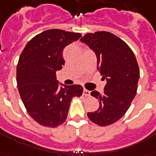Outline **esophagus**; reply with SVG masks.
<instances>
[{"label": "esophagus", "mask_w": 156, "mask_h": 156, "mask_svg": "<svg viewBox=\"0 0 156 156\" xmlns=\"http://www.w3.org/2000/svg\"><path fill=\"white\" fill-rule=\"evenodd\" d=\"M83 95L84 96H89L90 95V91L87 90L86 88L83 89Z\"/></svg>", "instance_id": "1"}]
</instances>
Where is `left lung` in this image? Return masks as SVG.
Returning a JSON list of instances; mask_svg holds the SVG:
<instances>
[{"instance_id": "left-lung-1", "label": "left lung", "mask_w": 156, "mask_h": 156, "mask_svg": "<svg viewBox=\"0 0 156 156\" xmlns=\"http://www.w3.org/2000/svg\"><path fill=\"white\" fill-rule=\"evenodd\" d=\"M96 53L98 70L107 79L101 93L93 91L99 108L87 116L93 123L107 126L124 116L137 92L140 69L133 51L119 37L107 31L88 33L80 40Z\"/></svg>"}]
</instances>
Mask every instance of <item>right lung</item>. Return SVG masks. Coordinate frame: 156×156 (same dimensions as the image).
Returning a JSON list of instances; mask_svg holds the SVG:
<instances>
[{
    "label": "right lung",
    "mask_w": 156,
    "mask_h": 156,
    "mask_svg": "<svg viewBox=\"0 0 156 156\" xmlns=\"http://www.w3.org/2000/svg\"><path fill=\"white\" fill-rule=\"evenodd\" d=\"M79 33L52 29L37 34L25 45L16 68L19 93L29 115L40 125L57 127L65 122L73 98L83 87H58L56 71L64 65L63 50L78 40Z\"/></svg>",
    "instance_id": "right-lung-1"
}]
</instances>
